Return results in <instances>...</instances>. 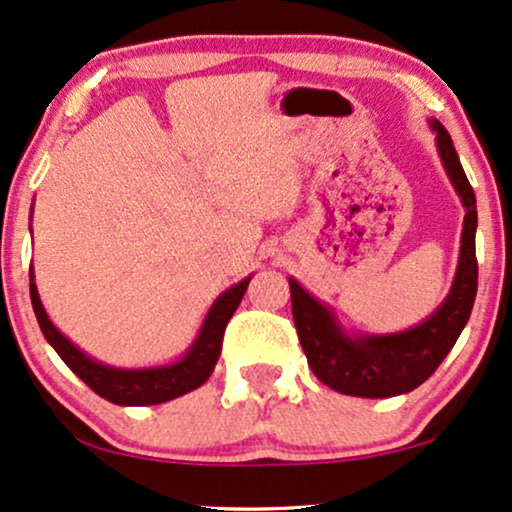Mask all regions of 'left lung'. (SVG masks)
<instances>
[{"instance_id": "left-lung-1", "label": "left lung", "mask_w": 512, "mask_h": 512, "mask_svg": "<svg viewBox=\"0 0 512 512\" xmlns=\"http://www.w3.org/2000/svg\"><path fill=\"white\" fill-rule=\"evenodd\" d=\"M430 128L439 159L465 208L456 277L451 282V292L437 311L401 332H351L342 325L330 304L315 299L294 277H289L292 313L301 349L315 377L339 394L361 396V399L408 394L439 368L470 320L477 296V201L468 175L460 166L451 135L434 118H430Z\"/></svg>"}]
</instances>
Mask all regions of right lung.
I'll return each mask as SVG.
<instances>
[{"mask_svg":"<svg viewBox=\"0 0 512 512\" xmlns=\"http://www.w3.org/2000/svg\"><path fill=\"white\" fill-rule=\"evenodd\" d=\"M249 277L242 282L225 289L223 294L213 301L208 308L204 323H201L197 337L189 349L175 361L163 365H151V368H113L90 353L78 349L71 339L49 320L44 311L40 294H37L35 273L30 268V301H33V311L40 330L52 349L59 353L61 361L71 368L82 382L106 401L116 403V406H156V403H166L178 399L201 387L213 368H216L220 349H223V334L230 323L232 313L237 311L239 301L249 287Z\"/></svg>","mask_w":512,"mask_h":512,"instance_id":"right-lung-1","label":"right lung"}]
</instances>
